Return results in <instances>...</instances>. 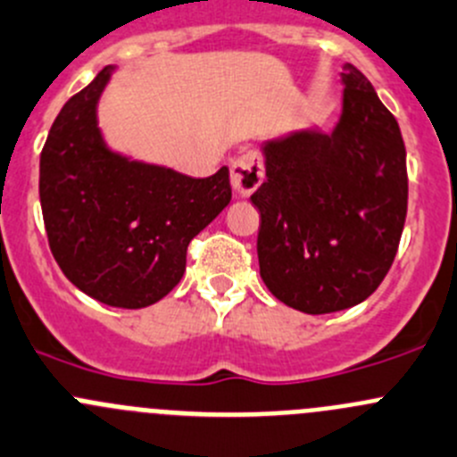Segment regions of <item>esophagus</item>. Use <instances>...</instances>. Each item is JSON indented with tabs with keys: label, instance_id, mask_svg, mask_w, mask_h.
Masks as SVG:
<instances>
[{
	"label": "esophagus",
	"instance_id": "34e87169",
	"mask_svg": "<svg viewBox=\"0 0 457 457\" xmlns=\"http://www.w3.org/2000/svg\"><path fill=\"white\" fill-rule=\"evenodd\" d=\"M265 179L263 156L259 152H245L232 162L229 170V180H232L234 192L241 196H250Z\"/></svg>",
	"mask_w": 457,
	"mask_h": 457
}]
</instances>
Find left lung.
<instances>
[{
  "label": "left lung",
  "instance_id": "8db88e82",
  "mask_svg": "<svg viewBox=\"0 0 457 457\" xmlns=\"http://www.w3.org/2000/svg\"><path fill=\"white\" fill-rule=\"evenodd\" d=\"M344 111L332 134L299 131L263 147L256 254L268 290L308 314L369 299L391 270L409 203L395 116L366 75L344 66Z\"/></svg>",
  "mask_w": 457,
  "mask_h": 457
}]
</instances>
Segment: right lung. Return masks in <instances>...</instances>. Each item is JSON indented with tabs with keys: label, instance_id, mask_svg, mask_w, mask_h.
<instances>
[{
	"label": "right lung",
	"instance_id": "1",
	"mask_svg": "<svg viewBox=\"0 0 457 457\" xmlns=\"http://www.w3.org/2000/svg\"><path fill=\"white\" fill-rule=\"evenodd\" d=\"M111 66L75 93L39 156V201L48 247L64 277L113 308H145L183 278L187 245L232 198L228 167L210 179L113 154L96 104Z\"/></svg>",
	"mask_w": 457,
	"mask_h": 457
}]
</instances>
